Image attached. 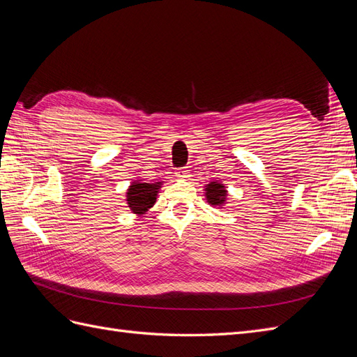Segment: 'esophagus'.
<instances>
[{"instance_id": "34e87169", "label": "esophagus", "mask_w": 357, "mask_h": 357, "mask_svg": "<svg viewBox=\"0 0 357 357\" xmlns=\"http://www.w3.org/2000/svg\"><path fill=\"white\" fill-rule=\"evenodd\" d=\"M176 177H177L178 180H186V178L189 177V171H188L186 168H178V169L176 171Z\"/></svg>"}]
</instances>
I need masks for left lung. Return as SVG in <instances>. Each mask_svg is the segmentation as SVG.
<instances>
[{
	"mask_svg": "<svg viewBox=\"0 0 357 357\" xmlns=\"http://www.w3.org/2000/svg\"><path fill=\"white\" fill-rule=\"evenodd\" d=\"M226 197H228V192H226L223 183L211 181L210 185L205 186V198L213 207H222L226 202Z\"/></svg>",
	"mask_w": 357,
	"mask_h": 357,
	"instance_id": "left-lung-1",
	"label": "left lung"
}]
</instances>
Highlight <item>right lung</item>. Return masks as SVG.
Wrapping results in <instances>:
<instances>
[{
	"instance_id": "right-lung-1",
	"label": "right lung",
	"mask_w": 357,
	"mask_h": 357,
	"mask_svg": "<svg viewBox=\"0 0 357 357\" xmlns=\"http://www.w3.org/2000/svg\"><path fill=\"white\" fill-rule=\"evenodd\" d=\"M160 185L162 181H156V183H142L139 180L132 181L131 186H129L126 192L128 207L131 208V211L137 215H142L146 211H149V208H152L156 202Z\"/></svg>"
}]
</instances>
